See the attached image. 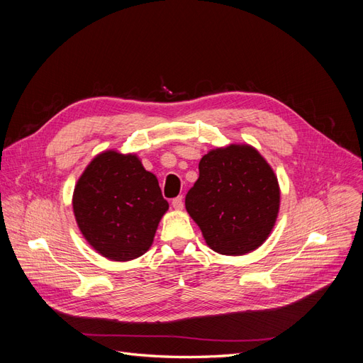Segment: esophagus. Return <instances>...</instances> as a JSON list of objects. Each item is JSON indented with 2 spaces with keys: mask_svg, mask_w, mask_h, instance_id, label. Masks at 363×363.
<instances>
[{
  "mask_svg": "<svg viewBox=\"0 0 363 363\" xmlns=\"http://www.w3.org/2000/svg\"><path fill=\"white\" fill-rule=\"evenodd\" d=\"M183 206H184V203H183V196H177V199H174V200H172V207L175 208V211H182Z\"/></svg>",
  "mask_w": 363,
  "mask_h": 363,
  "instance_id": "34e87169",
  "label": "esophagus"
}]
</instances>
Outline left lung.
Segmentation results:
<instances>
[{"label":"left lung","instance_id":"left-lung-1","mask_svg":"<svg viewBox=\"0 0 363 363\" xmlns=\"http://www.w3.org/2000/svg\"><path fill=\"white\" fill-rule=\"evenodd\" d=\"M200 177L186 195V211L206 244L224 256H244L269 238L280 211L277 175L248 144L207 151Z\"/></svg>","mask_w":363,"mask_h":363}]
</instances>
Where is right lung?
<instances>
[{
	"label": "right lung",
	"mask_w": 363,
	"mask_h": 363,
	"mask_svg": "<svg viewBox=\"0 0 363 363\" xmlns=\"http://www.w3.org/2000/svg\"><path fill=\"white\" fill-rule=\"evenodd\" d=\"M169 204L157 177L135 152L106 150L75 183L72 211L86 242L112 262H130L150 250Z\"/></svg>",
	"instance_id": "add662e5"
}]
</instances>
